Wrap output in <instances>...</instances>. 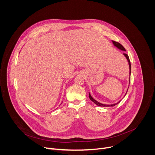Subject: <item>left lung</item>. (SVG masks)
<instances>
[{
  "label": "left lung",
  "mask_w": 155,
  "mask_h": 155,
  "mask_svg": "<svg viewBox=\"0 0 155 155\" xmlns=\"http://www.w3.org/2000/svg\"><path fill=\"white\" fill-rule=\"evenodd\" d=\"M112 42H113V43H114V46H115L116 47H117L118 49H120V50H122V51H126V50H125V48L123 47V46L122 45H121V44L120 43H118V42H117V41H114V40H112ZM123 54H124V56L126 58V59H127V61H128V63H129V74H130V71H131V65H130V60H129V56H128V55L127 54H126V53H123ZM129 81H130V79H129ZM126 93H127V92L126 93ZM125 94V95H126ZM89 97H90V100L91 101H93L94 104H96L97 105H98V106H101V107H114V106H115V105H117V104H118V103H120V101H119L118 102H117V103H116V104H112V105H107V104H101V103H100V102H97V101H96L94 99H93V97L91 96V94H90V93H89Z\"/></svg>",
  "instance_id": "8db88e82"
}]
</instances>
